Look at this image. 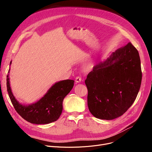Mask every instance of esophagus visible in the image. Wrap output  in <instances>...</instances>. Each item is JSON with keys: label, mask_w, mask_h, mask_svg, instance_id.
I'll list each match as a JSON object with an SVG mask.
<instances>
[{"label": "esophagus", "mask_w": 152, "mask_h": 152, "mask_svg": "<svg viewBox=\"0 0 152 152\" xmlns=\"http://www.w3.org/2000/svg\"><path fill=\"white\" fill-rule=\"evenodd\" d=\"M75 81L76 83H80L81 81V77L80 76H77L76 77V79H75Z\"/></svg>", "instance_id": "esophagus-1"}]
</instances>
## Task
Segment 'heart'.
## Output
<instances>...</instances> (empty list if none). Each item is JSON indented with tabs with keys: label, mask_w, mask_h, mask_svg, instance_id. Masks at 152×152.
<instances>
[{
	"label": "heart",
	"mask_w": 152,
	"mask_h": 152,
	"mask_svg": "<svg viewBox=\"0 0 152 152\" xmlns=\"http://www.w3.org/2000/svg\"><path fill=\"white\" fill-rule=\"evenodd\" d=\"M90 66V65H88V66Z\"/></svg>",
	"instance_id": "b5f03b06"
}]
</instances>
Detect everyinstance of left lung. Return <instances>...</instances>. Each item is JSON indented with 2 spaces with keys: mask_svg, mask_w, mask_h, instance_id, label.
Returning a JSON list of instances; mask_svg holds the SVG:
<instances>
[{
  "mask_svg": "<svg viewBox=\"0 0 152 152\" xmlns=\"http://www.w3.org/2000/svg\"><path fill=\"white\" fill-rule=\"evenodd\" d=\"M142 81L139 54L129 42L93 67L85 81L87 105L95 118L111 120L123 115L136 99Z\"/></svg>",
  "mask_w": 152,
  "mask_h": 152,
  "instance_id": "8db88e82",
  "label": "left lung"
}]
</instances>
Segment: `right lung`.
<instances>
[{
	"instance_id": "right-lung-1",
	"label": "right lung",
	"mask_w": 152,
	"mask_h": 152,
	"mask_svg": "<svg viewBox=\"0 0 152 152\" xmlns=\"http://www.w3.org/2000/svg\"><path fill=\"white\" fill-rule=\"evenodd\" d=\"M12 61H10L11 65ZM9 71L8 73H9ZM7 76V92L16 111L26 121L36 124H49L57 121L63 110V101L73 87L75 81L71 79L55 83L38 102L29 105H23L15 99Z\"/></svg>"
}]
</instances>
